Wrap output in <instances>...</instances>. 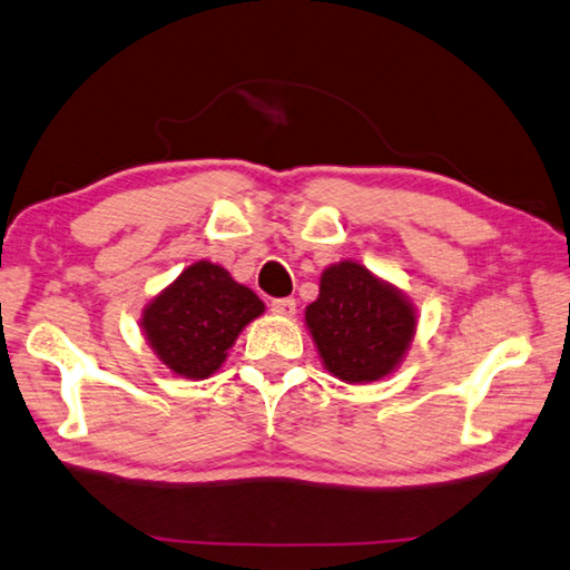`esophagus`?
Here are the masks:
<instances>
[{"mask_svg":"<svg viewBox=\"0 0 570 570\" xmlns=\"http://www.w3.org/2000/svg\"><path fill=\"white\" fill-rule=\"evenodd\" d=\"M269 306L276 316H294L296 314V298H274Z\"/></svg>","mask_w":570,"mask_h":570,"instance_id":"obj_1","label":"esophagus"}]
</instances>
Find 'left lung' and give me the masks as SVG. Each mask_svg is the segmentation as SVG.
<instances>
[{
	"instance_id": "1",
	"label": "left lung",
	"mask_w": 570,
	"mask_h": 570,
	"mask_svg": "<svg viewBox=\"0 0 570 570\" xmlns=\"http://www.w3.org/2000/svg\"><path fill=\"white\" fill-rule=\"evenodd\" d=\"M306 326L328 373L345 383H373L403 361L417 318L395 286L358 262H338L321 274Z\"/></svg>"
}]
</instances>
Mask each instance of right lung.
Here are the masks:
<instances>
[{"instance_id":"add662e5","label":"right lung","mask_w":570,"mask_h":570,"mask_svg":"<svg viewBox=\"0 0 570 570\" xmlns=\"http://www.w3.org/2000/svg\"><path fill=\"white\" fill-rule=\"evenodd\" d=\"M262 314L264 304L252 288L219 264L197 262L145 306L140 326L173 373L203 381L219 371L242 328Z\"/></svg>"}]
</instances>
